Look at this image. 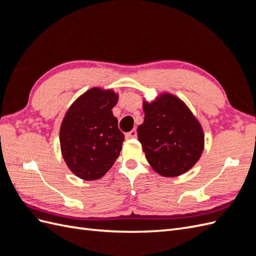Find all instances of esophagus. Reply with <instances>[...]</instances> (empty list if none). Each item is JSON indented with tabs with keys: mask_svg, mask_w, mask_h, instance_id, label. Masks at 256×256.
Returning a JSON list of instances; mask_svg holds the SVG:
<instances>
[{
	"mask_svg": "<svg viewBox=\"0 0 256 256\" xmlns=\"http://www.w3.org/2000/svg\"><path fill=\"white\" fill-rule=\"evenodd\" d=\"M126 138H136V130L132 129L131 131H129V132L126 134Z\"/></svg>",
	"mask_w": 256,
	"mask_h": 256,
	"instance_id": "esophagus-1",
	"label": "esophagus"
}]
</instances>
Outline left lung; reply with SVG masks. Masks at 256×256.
Segmentation results:
<instances>
[{
  "label": "left lung",
  "mask_w": 256,
  "mask_h": 256,
  "mask_svg": "<svg viewBox=\"0 0 256 256\" xmlns=\"http://www.w3.org/2000/svg\"><path fill=\"white\" fill-rule=\"evenodd\" d=\"M144 122L138 138L148 164L164 177L182 175L198 161L204 150L202 126L180 98L164 92L143 104Z\"/></svg>",
  "instance_id": "1"
}]
</instances>
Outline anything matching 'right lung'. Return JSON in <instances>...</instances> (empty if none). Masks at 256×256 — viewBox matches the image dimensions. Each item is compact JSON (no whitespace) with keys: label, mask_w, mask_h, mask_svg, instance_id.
Here are the masks:
<instances>
[{"label":"right lung","mask_w":256,"mask_h":256,"mask_svg":"<svg viewBox=\"0 0 256 256\" xmlns=\"http://www.w3.org/2000/svg\"><path fill=\"white\" fill-rule=\"evenodd\" d=\"M118 95L92 88L69 108L60 129V150L70 171L84 180L102 177L120 156L125 136L112 113Z\"/></svg>","instance_id":"add662e5"}]
</instances>
